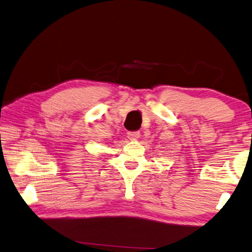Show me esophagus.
Masks as SVG:
<instances>
[{
  "label": "esophagus",
  "mask_w": 252,
  "mask_h": 252,
  "mask_svg": "<svg viewBox=\"0 0 252 252\" xmlns=\"http://www.w3.org/2000/svg\"><path fill=\"white\" fill-rule=\"evenodd\" d=\"M127 136H128L129 139H137L139 138L140 133L139 131H128V133H127Z\"/></svg>",
  "instance_id": "obj_1"
}]
</instances>
